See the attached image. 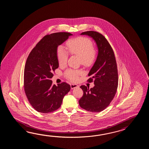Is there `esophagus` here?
Returning <instances> with one entry per match:
<instances>
[{
    "instance_id": "esophagus-1",
    "label": "esophagus",
    "mask_w": 149,
    "mask_h": 149,
    "mask_svg": "<svg viewBox=\"0 0 149 149\" xmlns=\"http://www.w3.org/2000/svg\"><path fill=\"white\" fill-rule=\"evenodd\" d=\"M70 86H71V88L72 89L79 87V86L77 85V84H71Z\"/></svg>"
}]
</instances>
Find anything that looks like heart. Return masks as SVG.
Masks as SVG:
<instances>
[{"label": "heart", "instance_id": "1", "mask_svg": "<svg viewBox=\"0 0 149 149\" xmlns=\"http://www.w3.org/2000/svg\"><path fill=\"white\" fill-rule=\"evenodd\" d=\"M67 47L71 54L79 56L81 63L85 66H91L95 62L97 52L93 48V44L88 38L79 37L69 39L67 42ZM57 59L60 65L67 63L68 52L63 46H59L57 49ZM81 70L68 69L65 72V76L71 81H76L79 75L82 74Z\"/></svg>", "mask_w": 149, "mask_h": 149}]
</instances>
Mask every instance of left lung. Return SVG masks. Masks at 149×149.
I'll list each match as a JSON object with an SVG mask.
<instances>
[{
  "instance_id": "obj_1",
  "label": "left lung",
  "mask_w": 149,
  "mask_h": 149,
  "mask_svg": "<svg viewBox=\"0 0 149 149\" xmlns=\"http://www.w3.org/2000/svg\"><path fill=\"white\" fill-rule=\"evenodd\" d=\"M80 35H87L93 38L98 49V54L93 66L89 71L88 80L95 86L91 89L85 85L80 87L84 92L79 100L81 108L92 112H100L108 107L114 98L118 84L117 66L114 52L108 40L97 32H84Z\"/></svg>"
}]
</instances>
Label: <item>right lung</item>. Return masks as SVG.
<instances>
[{
    "label": "right lung",
    "instance_id": "right-lung-1",
    "mask_svg": "<svg viewBox=\"0 0 149 149\" xmlns=\"http://www.w3.org/2000/svg\"><path fill=\"white\" fill-rule=\"evenodd\" d=\"M72 34L57 32L46 35L33 48L25 63L24 87L32 107L39 112L48 113L56 110L64 96L70 91L66 82L52 85L53 71L58 68L57 49Z\"/></svg>",
    "mask_w": 149,
    "mask_h": 149
}]
</instances>
